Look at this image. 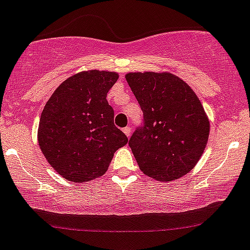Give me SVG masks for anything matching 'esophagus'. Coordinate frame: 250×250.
I'll list each match as a JSON object with an SVG mask.
<instances>
[{"instance_id": "obj_1", "label": "esophagus", "mask_w": 250, "mask_h": 250, "mask_svg": "<svg viewBox=\"0 0 250 250\" xmlns=\"http://www.w3.org/2000/svg\"><path fill=\"white\" fill-rule=\"evenodd\" d=\"M130 132H132V130H130V128H129V127H125V128H123V133H125V135L128 136V138H129V136H130Z\"/></svg>"}]
</instances>
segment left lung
Masks as SVG:
<instances>
[{"instance_id":"obj_1","label":"left lung","mask_w":250,"mask_h":250,"mask_svg":"<svg viewBox=\"0 0 250 250\" xmlns=\"http://www.w3.org/2000/svg\"><path fill=\"white\" fill-rule=\"evenodd\" d=\"M144 112L129 146L145 175L171 182L193 169L206 148L209 121L187 83L171 73L125 74Z\"/></svg>"}]
</instances>
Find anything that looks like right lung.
<instances>
[{
	"label": "right lung",
	"mask_w": 250,
	"mask_h": 250,
	"mask_svg": "<svg viewBox=\"0 0 250 250\" xmlns=\"http://www.w3.org/2000/svg\"><path fill=\"white\" fill-rule=\"evenodd\" d=\"M116 72L87 70L64 80L46 102L38 127V144L59 175L72 182L103 176L114 153L128 143L114 125L106 93Z\"/></svg>",
	"instance_id": "1"
}]
</instances>
